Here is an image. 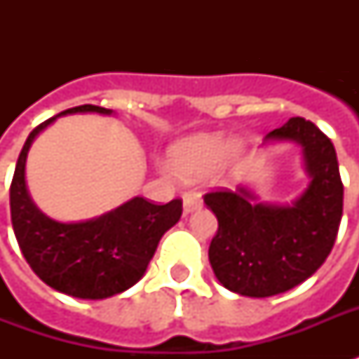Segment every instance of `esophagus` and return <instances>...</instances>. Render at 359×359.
<instances>
[{
    "label": "esophagus",
    "mask_w": 359,
    "mask_h": 359,
    "mask_svg": "<svg viewBox=\"0 0 359 359\" xmlns=\"http://www.w3.org/2000/svg\"><path fill=\"white\" fill-rule=\"evenodd\" d=\"M182 203H184V212H194L197 207H201V196L194 190H188L182 194Z\"/></svg>",
    "instance_id": "1"
}]
</instances>
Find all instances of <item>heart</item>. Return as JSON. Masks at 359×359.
<instances>
[{"label":"heart","instance_id":"heart-1","mask_svg":"<svg viewBox=\"0 0 359 359\" xmlns=\"http://www.w3.org/2000/svg\"><path fill=\"white\" fill-rule=\"evenodd\" d=\"M231 143L219 134H199L175 143L169 149V171L182 180H194L207 173L229 154Z\"/></svg>","mask_w":359,"mask_h":359}]
</instances>
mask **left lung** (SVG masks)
Wrapping results in <instances>:
<instances>
[{
    "instance_id": "8db88e82",
    "label": "left lung",
    "mask_w": 359,
    "mask_h": 359,
    "mask_svg": "<svg viewBox=\"0 0 359 359\" xmlns=\"http://www.w3.org/2000/svg\"><path fill=\"white\" fill-rule=\"evenodd\" d=\"M266 140L304 147L311 182L292 205L253 203L245 188L203 196L218 218L208 259L219 283L236 294L266 298L292 289L323 266L343 216V182L334 143L304 117H292Z\"/></svg>"
}]
</instances>
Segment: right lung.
Here are the masks:
<instances>
[{
  "mask_svg": "<svg viewBox=\"0 0 359 359\" xmlns=\"http://www.w3.org/2000/svg\"><path fill=\"white\" fill-rule=\"evenodd\" d=\"M86 111L111 114V109L83 104L59 115ZM55 117L39 124L20 152L11 182V222L25 261L44 283L74 298L102 300L143 278L163 233L180 219L182 199L154 205L145 197H134L100 218L80 224H61L44 216L25 188V158L35 135Z\"/></svg>",
  "mask_w": 359,
  "mask_h": 359,
  "instance_id": "right-lung-1",
  "label": "right lung"
}]
</instances>
